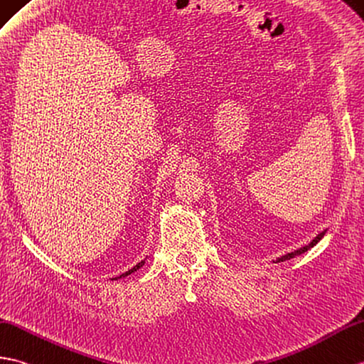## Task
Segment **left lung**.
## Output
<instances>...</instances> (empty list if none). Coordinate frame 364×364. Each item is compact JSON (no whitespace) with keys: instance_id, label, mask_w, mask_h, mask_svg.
Segmentation results:
<instances>
[{"instance_id":"8db88e82","label":"left lung","mask_w":364,"mask_h":364,"mask_svg":"<svg viewBox=\"0 0 364 364\" xmlns=\"http://www.w3.org/2000/svg\"><path fill=\"white\" fill-rule=\"evenodd\" d=\"M326 234V231H323L321 232L319 235H316V237L311 240L310 243H309V247H304V248H301V250H296L294 252H290V255H287V256H282L281 259H277V262H284V260H289V259H293L294 256H299V255H302V252H306L309 248H311V247H315V245L321 240V237H323V235Z\"/></svg>"}]
</instances>
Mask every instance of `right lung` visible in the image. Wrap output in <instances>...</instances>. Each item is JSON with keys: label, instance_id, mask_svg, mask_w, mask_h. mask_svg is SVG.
Segmentation results:
<instances>
[{"label": "right lung", "instance_id": "1", "mask_svg": "<svg viewBox=\"0 0 364 364\" xmlns=\"http://www.w3.org/2000/svg\"><path fill=\"white\" fill-rule=\"evenodd\" d=\"M142 265H144V260H142V262H139V264H138L136 267H133L132 269H129V272H125L124 274H121V276H117L116 279H119V277H124V276H127V274H130V273H133V272H136V269H139V268H141Z\"/></svg>", "mask_w": 364, "mask_h": 364}]
</instances>
